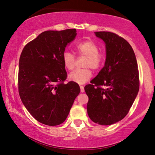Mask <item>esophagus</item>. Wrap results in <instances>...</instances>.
Segmentation results:
<instances>
[{
	"instance_id": "esophagus-1",
	"label": "esophagus",
	"mask_w": 155,
	"mask_h": 155,
	"mask_svg": "<svg viewBox=\"0 0 155 155\" xmlns=\"http://www.w3.org/2000/svg\"><path fill=\"white\" fill-rule=\"evenodd\" d=\"M80 88H81V92H84V91H85V90H84V87L82 86V85H81V86H80Z\"/></svg>"
}]
</instances>
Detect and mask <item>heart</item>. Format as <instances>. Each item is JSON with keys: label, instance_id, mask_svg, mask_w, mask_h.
Returning <instances> with one entry per match:
<instances>
[{"label": "heart", "instance_id": "1", "mask_svg": "<svg viewBox=\"0 0 155 155\" xmlns=\"http://www.w3.org/2000/svg\"><path fill=\"white\" fill-rule=\"evenodd\" d=\"M75 50L81 57H85L84 67L91 68L92 70H99L104 65L105 60V54L100 52L99 47L94 41H83L76 44ZM75 56L70 51H65L63 54V63L64 67L72 70L75 66ZM92 72L90 68L77 70L68 76L69 80L79 85L84 84L92 77Z\"/></svg>", "mask_w": 155, "mask_h": 155}]
</instances>
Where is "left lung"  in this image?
I'll return each mask as SVG.
<instances>
[{
  "mask_svg": "<svg viewBox=\"0 0 155 155\" xmlns=\"http://www.w3.org/2000/svg\"><path fill=\"white\" fill-rule=\"evenodd\" d=\"M105 43L106 59L98 75L84 89L89 100L88 116L93 122L108 126L126 116L139 89L138 65L131 45L117 34L96 31Z\"/></svg>",
  "mask_w": 155,
  "mask_h": 155,
  "instance_id": "8db88e82",
  "label": "left lung"
}]
</instances>
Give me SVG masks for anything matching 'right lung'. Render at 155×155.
Returning <instances> with one entry per match:
<instances>
[{
	"instance_id": "obj_1",
	"label": "right lung",
	"mask_w": 155,
	"mask_h": 155,
	"mask_svg": "<svg viewBox=\"0 0 155 155\" xmlns=\"http://www.w3.org/2000/svg\"><path fill=\"white\" fill-rule=\"evenodd\" d=\"M76 36V29L43 31L21 52L19 95L31 116L47 126L64 122L80 92L77 83H64L67 72L63 63L65 48Z\"/></svg>"
}]
</instances>
